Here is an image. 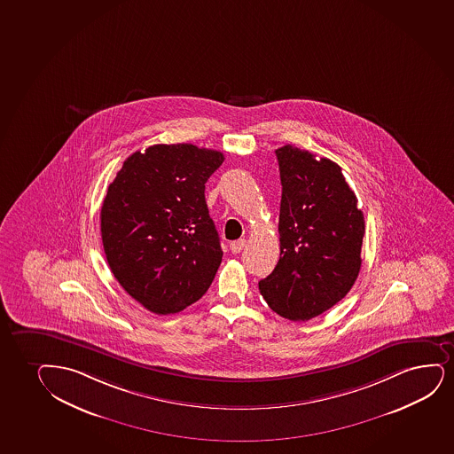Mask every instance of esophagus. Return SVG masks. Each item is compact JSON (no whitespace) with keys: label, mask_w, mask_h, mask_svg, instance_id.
<instances>
[{"label":"esophagus","mask_w":454,"mask_h":454,"mask_svg":"<svg viewBox=\"0 0 454 454\" xmlns=\"http://www.w3.org/2000/svg\"><path fill=\"white\" fill-rule=\"evenodd\" d=\"M247 247V240L241 239V240L232 241L230 245V249L232 254H240L243 249Z\"/></svg>","instance_id":"obj_1"}]
</instances>
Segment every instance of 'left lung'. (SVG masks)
Wrapping results in <instances>:
<instances>
[{"label": "left lung", "instance_id": "obj_1", "mask_svg": "<svg viewBox=\"0 0 454 454\" xmlns=\"http://www.w3.org/2000/svg\"><path fill=\"white\" fill-rule=\"evenodd\" d=\"M280 167V260L258 283L274 312L308 321L341 301L361 269L364 215L341 167L285 145Z\"/></svg>", "mask_w": 454, "mask_h": 454}]
</instances>
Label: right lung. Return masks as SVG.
<instances>
[{
    "label": "right lung",
    "mask_w": 454,
    "mask_h": 454,
    "mask_svg": "<svg viewBox=\"0 0 454 454\" xmlns=\"http://www.w3.org/2000/svg\"><path fill=\"white\" fill-rule=\"evenodd\" d=\"M223 160L215 150L159 144L133 153L108 186L101 209L106 262L153 314L184 310L213 283L223 251L205 184Z\"/></svg>",
    "instance_id": "add662e5"
}]
</instances>
